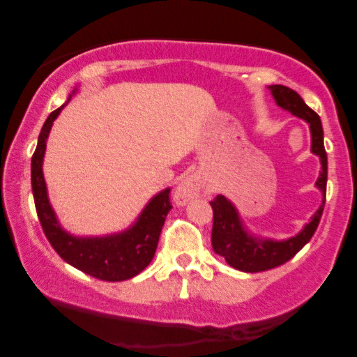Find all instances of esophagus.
Returning <instances> with one entry per match:
<instances>
[{
  "mask_svg": "<svg viewBox=\"0 0 357 357\" xmlns=\"http://www.w3.org/2000/svg\"><path fill=\"white\" fill-rule=\"evenodd\" d=\"M202 188H203L202 178H199L198 175H190V177L182 180L177 190H175V203L180 204V206H183V204H187L190 199L197 197Z\"/></svg>",
  "mask_w": 357,
  "mask_h": 357,
  "instance_id": "1",
  "label": "esophagus"
}]
</instances>
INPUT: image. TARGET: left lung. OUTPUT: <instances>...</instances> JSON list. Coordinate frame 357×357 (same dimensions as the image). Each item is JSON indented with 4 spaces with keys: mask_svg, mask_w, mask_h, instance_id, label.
Wrapping results in <instances>:
<instances>
[{
    "mask_svg": "<svg viewBox=\"0 0 357 357\" xmlns=\"http://www.w3.org/2000/svg\"><path fill=\"white\" fill-rule=\"evenodd\" d=\"M276 105L289 112L297 119L304 120L310 128V153L319 155L321 170L317 178L315 187L321 193V204L310 218V221L301 229L296 236L276 241L271 237H263L253 234L245 226L243 219L231 199L224 195H218L211 202L214 213L211 243L214 253L222 257L227 265L243 273H258L276 268L289 261L307 242L310 241L319 226L321 213L325 206L326 174H328V160L324 146V128L320 116L302 100L296 91L281 84L268 86Z\"/></svg>",
    "mask_w": 357,
    "mask_h": 357,
    "instance_id": "1",
    "label": "left lung"
}]
</instances>
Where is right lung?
Wrapping results in <instances>:
<instances>
[{
  "mask_svg": "<svg viewBox=\"0 0 357 357\" xmlns=\"http://www.w3.org/2000/svg\"><path fill=\"white\" fill-rule=\"evenodd\" d=\"M76 92L77 87L70 94V99ZM66 104L58 107L48 115L38 135L36 153L32 155V193L38 221L55 252L71 266L102 281L130 280L139 275L154 258L165 216L172 209L169 199L170 188L167 187L154 195L136 221L123 231L107 234V236H75L68 232L58 221L55 209L52 208L45 177H43V158H45L48 135L53 121L61 114Z\"/></svg>",
  "mask_w": 357,
  "mask_h": 357,
  "instance_id": "1",
  "label": "right lung"
}]
</instances>
